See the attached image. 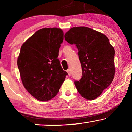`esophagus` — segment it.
Instances as JSON below:
<instances>
[{
    "instance_id": "1",
    "label": "esophagus",
    "mask_w": 132,
    "mask_h": 132,
    "mask_svg": "<svg viewBox=\"0 0 132 132\" xmlns=\"http://www.w3.org/2000/svg\"><path fill=\"white\" fill-rule=\"evenodd\" d=\"M67 73H68V76H71V70H70V68H68V69L67 70Z\"/></svg>"
}]
</instances>
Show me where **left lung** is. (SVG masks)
Masks as SVG:
<instances>
[{"label":"left lung","instance_id":"1","mask_svg":"<svg viewBox=\"0 0 132 132\" xmlns=\"http://www.w3.org/2000/svg\"><path fill=\"white\" fill-rule=\"evenodd\" d=\"M64 37L79 50L82 76L75 81L77 91L85 98L95 99L111 85L114 77V48L105 35L87 27L71 28Z\"/></svg>","mask_w":132,"mask_h":132}]
</instances>
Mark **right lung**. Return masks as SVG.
<instances>
[{
  "label": "right lung",
  "instance_id": "right-lung-1",
  "mask_svg": "<svg viewBox=\"0 0 132 132\" xmlns=\"http://www.w3.org/2000/svg\"><path fill=\"white\" fill-rule=\"evenodd\" d=\"M64 32L43 28L23 43L17 59L23 85L34 97L46 102L55 97L68 75L58 58Z\"/></svg>",
  "mask_w": 132,
  "mask_h": 132
}]
</instances>
